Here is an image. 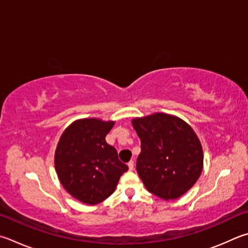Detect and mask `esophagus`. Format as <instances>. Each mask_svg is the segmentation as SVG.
I'll return each mask as SVG.
<instances>
[{"mask_svg":"<svg viewBox=\"0 0 248 248\" xmlns=\"http://www.w3.org/2000/svg\"><path fill=\"white\" fill-rule=\"evenodd\" d=\"M128 167H129V170H133V168H134V161L133 160H130L129 161Z\"/></svg>","mask_w":248,"mask_h":248,"instance_id":"obj_1","label":"esophagus"}]
</instances>
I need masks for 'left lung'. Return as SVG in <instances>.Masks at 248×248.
<instances>
[{
  "mask_svg": "<svg viewBox=\"0 0 248 248\" xmlns=\"http://www.w3.org/2000/svg\"><path fill=\"white\" fill-rule=\"evenodd\" d=\"M132 124L141 140L137 171L144 186L163 200L179 199L202 173L199 138L182 119L161 112L133 119Z\"/></svg>",
  "mask_w": 248,
  "mask_h": 248,
  "instance_id": "8db88e82",
  "label": "left lung"
}]
</instances>
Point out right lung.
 <instances>
[{"instance_id": "add662e5", "label": "right lung", "mask_w": 248, "mask_h": 248, "mask_svg": "<svg viewBox=\"0 0 248 248\" xmlns=\"http://www.w3.org/2000/svg\"><path fill=\"white\" fill-rule=\"evenodd\" d=\"M114 123L81 119L67 128L55 152V169L69 194L88 205H95L114 193L128 166L105 141Z\"/></svg>"}]
</instances>
